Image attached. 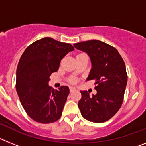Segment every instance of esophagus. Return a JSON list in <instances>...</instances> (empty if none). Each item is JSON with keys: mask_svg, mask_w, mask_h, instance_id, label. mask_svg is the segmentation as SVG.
Segmentation results:
<instances>
[{"mask_svg": "<svg viewBox=\"0 0 146 146\" xmlns=\"http://www.w3.org/2000/svg\"><path fill=\"white\" fill-rule=\"evenodd\" d=\"M69 90H70V92H73L74 91H75L76 88L74 87H70L69 88Z\"/></svg>", "mask_w": 146, "mask_h": 146, "instance_id": "34e87169", "label": "esophagus"}]
</instances>
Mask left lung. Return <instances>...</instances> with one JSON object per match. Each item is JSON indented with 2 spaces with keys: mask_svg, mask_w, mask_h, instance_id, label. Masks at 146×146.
Wrapping results in <instances>:
<instances>
[{
  "mask_svg": "<svg viewBox=\"0 0 146 146\" xmlns=\"http://www.w3.org/2000/svg\"><path fill=\"white\" fill-rule=\"evenodd\" d=\"M88 55L91 68L86 80H95L96 94L81 91L78 107L82 116L94 123H103L116 114L123 103L127 74L123 58L115 47L99 40L74 44Z\"/></svg>",
  "mask_w": 146,
  "mask_h": 146,
  "instance_id": "left-lung-1",
  "label": "left lung"
}]
</instances>
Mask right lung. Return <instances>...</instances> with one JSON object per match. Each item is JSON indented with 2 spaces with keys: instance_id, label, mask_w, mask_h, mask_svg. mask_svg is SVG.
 <instances>
[{
  "instance_id": "add662e5",
  "label": "right lung",
  "mask_w": 146,
  "mask_h": 146,
  "mask_svg": "<svg viewBox=\"0 0 146 146\" xmlns=\"http://www.w3.org/2000/svg\"><path fill=\"white\" fill-rule=\"evenodd\" d=\"M72 45L46 37L29 45L17 69L16 89L30 118L42 123L58 121L69 94L68 86L58 90L49 86L50 77L59 69L60 60L73 51Z\"/></svg>"
}]
</instances>
